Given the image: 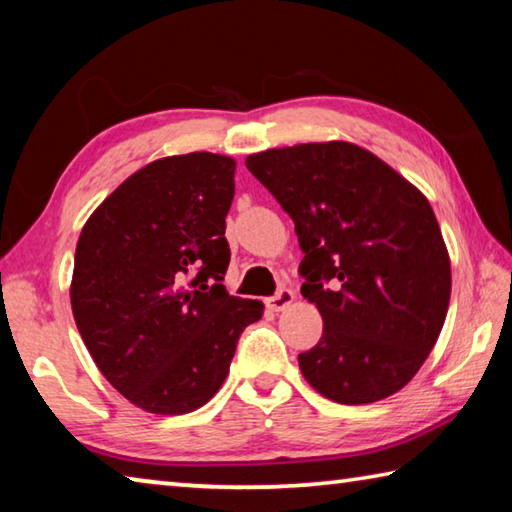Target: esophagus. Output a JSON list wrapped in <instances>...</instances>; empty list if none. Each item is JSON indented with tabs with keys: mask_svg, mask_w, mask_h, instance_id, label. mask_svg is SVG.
Returning <instances> with one entry per match:
<instances>
[{
	"mask_svg": "<svg viewBox=\"0 0 512 512\" xmlns=\"http://www.w3.org/2000/svg\"><path fill=\"white\" fill-rule=\"evenodd\" d=\"M293 298H296V293H293L291 289H280L275 293V296L266 300V307L271 311H282V309H287L291 305Z\"/></svg>",
	"mask_w": 512,
	"mask_h": 512,
	"instance_id": "1",
	"label": "esophagus"
}]
</instances>
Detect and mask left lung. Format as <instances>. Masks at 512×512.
<instances>
[{"label":"left lung","mask_w":512,"mask_h":512,"mask_svg":"<svg viewBox=\"0 0 512 512\" xmlns=\"http://www.w3.org/2000/svg\"><path fill=\"white\" fill-rule=\"evenodd\" d=\"M296 223L302 296L323 336L298 354L305 379L339 404L400 391L438 341L452 271L431 205L377 155L348 142L246 158Z\"/></svg>","instance_id":"8db88e82"}]
</instances>
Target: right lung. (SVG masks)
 <instances>
[{"label": "right lung", "instance_id": "obj_1", "mask_svg": "<svg viewBox=\"0 0 512 512\" xmlns=\"http://www.w3.org/2000/svg\"><path fill=\"white\" fill-rule=\"evenodd\" d=\"M235 160L187 153L124 180L81 230L72 311L94 363L135 406L160 415L210 402L259 300L230 296L225 216Z\"/></svg>", "mask_w": 512, "mask_h": 512}]
</instances>
